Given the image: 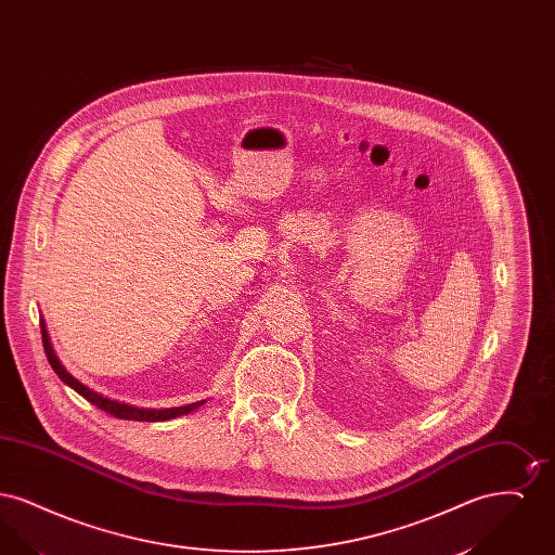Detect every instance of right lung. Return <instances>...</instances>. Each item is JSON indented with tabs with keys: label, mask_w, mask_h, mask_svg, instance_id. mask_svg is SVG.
<instances>
[{
	"label": "right lung",
	"mask_w": 555,
	"mask_h": 555,
	"mask_svg": "<svg viewBox=\"0 0 555 555\" xmlns=\"http://www.w3.org/2000/svg\"><path fill=\"white\" fill-rule=\"evenodd\" d=\"M41 337H43V349H46V356L52 364L53 372L62 378V383H66L68 387H73L79 396L85 397L87 401H91L93 405H98L100 410L107 412L109 416H116L120 421H139V423H162V421H170V418H177V416H183L189 414L193 410H197L199 405H204L206 401H195V403H189V405H181V408H166V410H145V408H134L129 403H120L116 399H107V397L95 393L93 389L85 387L80 380H77L68 370L62 366V362L57 360L55 351H53L52 341H50V335H48V328H46V322L41 320Z\"/></svg>",
	"instance_id": "obj_1"
}]
</instances>
